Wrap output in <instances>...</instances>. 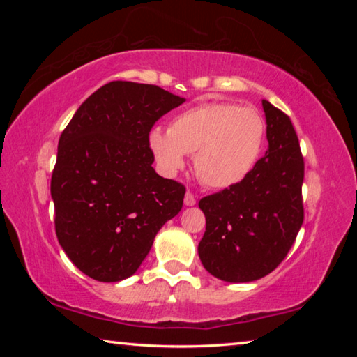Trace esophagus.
<instances>
[{"instance_id":"1","label":"esophagus","mask_w":357,"mask_h":357,"mask_svg":"<svg viewBox=\"0 0 357 357\" xmlns=\"http://www.w3.org/2000/svg\"><path fill=\"white\" fill-rule=\"evenodd\" d=\"M195 203H197V200H195V197H193V193L187 192L185 197H184V204H185V206H193V204H195Z\"/></svg>"}]
</instances>
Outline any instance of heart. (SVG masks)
I'll use <instances>...</instances> for the list:
<instances>
[{
    "mask_svg": "<svg viewBox=\"0 0 357 357\" xmlns=\"http://www.w3.org/2000/svg\"><path fill=\"white\" fill-rule=\"evenodd\" d=\"M266 137L263 118L252 108L229 102H206L181 112L170 128H154L148 146L165 176L185 167L195 154L197 176L213 189H228L255 167Z\"/></svg>",
    "mask_w": 357,
    "mask_h": 357,
    "instance_id": "b5f03b06",
    "label": "heart"
}]
</instances>
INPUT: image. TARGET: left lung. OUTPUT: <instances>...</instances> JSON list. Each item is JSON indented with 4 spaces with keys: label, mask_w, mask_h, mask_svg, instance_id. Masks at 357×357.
Returning a JSON list of instances; mask_svg holds the SVG:
<instances>
[{
    "label": "left lung",
    "mask_w": 357,
    "mask_h": 357,
    "mask_svg": "<svg viewBox=\"0 0 357 357\" xmlns=\"http://www.w3.org/2000/svg\"><path fill=\"white\" fill-rule=\"evenodd\" d=\"M269 148L253 170L198 206L206 231L198 244L204 269L229 283L268 275L291 249L304 222V159L291 121L263 100Z\"/></svg>",
    "instance_id": "obj_1"
}]
</instances>
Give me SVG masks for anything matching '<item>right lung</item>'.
<instances>
[{"label":"right lung","mask_w":357,"mask_h":357,"mask_svg":"<svg viewBox=\"0 0 357 357\" xmlns=\"http://www.w3.org/2000/svg\"><path fill=\"white\" fill-rule=\"evenodd\" d=\"M185 99L155 84L110 82L78 107L58 143L50 192L59 244L83 274L137 273L185 187L162 178L148 146L155 121Z\"/></svg>","instance_id":"right-lung-1"}]
</instances>
